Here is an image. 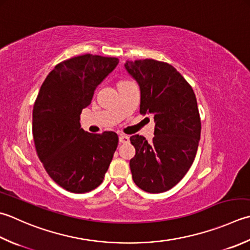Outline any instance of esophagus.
Wrapping results in <instances>:
<instances>
[{
	"label": "esophagus",
	"instance_id": "obj_1",
	"mask_svg": "<svg viewBox=\"0 0 250 250\" xmlns=\"http://www.w3.org/2000/svg\"><path fill=\"white\" fill-rule=\"evenodd\" d=\"M119 142H120V143H122V144L129 143V142H130L129 136L128 135H125V134H120L119 135Z\"/></svg>",
	"mask_w": 250,
	"mask_h": 250
}]
</instances>
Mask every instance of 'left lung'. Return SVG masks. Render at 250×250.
<instances>
[{"mask_svg":"<svg viewBox=\"0 0 250 250\" xmlns=\"http://www.w3.org/2000/svg\"><path fill=\"white\" fill-rule=\"evenodd\" d=\"M125 68L140 86V112L151 114L156 122L153 142L139 134L130 138L135 147L132 178L145 192L163 193L183 179L196 156L202 129L196 96L167 62L128 61Z\"/></svg>","mask_w":250,"mask_h":250,"instance_id":"8db88e82","label":"left lung"}]
</instances>
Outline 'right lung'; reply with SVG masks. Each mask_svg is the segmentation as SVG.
Wrapping results in <instances>:
<instances>
[{
	"label": "right lung",
	"mask_w": 250,
	"mask_h": 250,
	"mask_svg": "<svg viewBox=\"0 0 250 250\" xmlns=\"http://www.w3.org/2000/svg\"><path fill=\"white\" fill-rule=\"evenodd\" d=\"M119 63L116 57L85 55L60 62L48 73L33 106L32 133L39 158L53 181L72 193H86L104 180L118 146L112 131L81 128L82 109Z\"/></svg>",
	"instance_id": "add662e5"
}]
</instances>
